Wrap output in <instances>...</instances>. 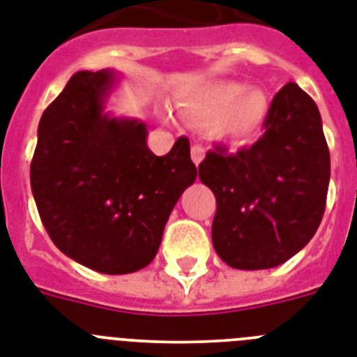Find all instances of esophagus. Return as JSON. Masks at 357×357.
I'll list each match as a JSON object with an SVG mask.
<instances>
[{
	"label": "esophagus",
	"mask_w": 357,
	"mask_h": 357,
	"mask_svg": "<svg viewBox=\"0 0 357 357\" xmlns=\"http://www.w3.org/2000/svg\"><path fill=\"white\" fill-rule=\"evenodd\" d=\"M190 155H192L194 165H196V167H198V165L202 163V161H204V158H205V150H204V146H199V144H194L192 149H190Z\"/></svg>",
	"instance_id": "obj_1"
}]
</instances>
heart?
Masks as SVG:
<instances>
[{
    "instance_id": "obj_1",
    "label": "heart",
    "mask_w": 357,
    "mask_h": 357,
    "mask_svg": "<svg viewBox=\"0 0 357 357\" xmlns=\"http://www.w3.org/2000/svg\"><path fill=\"white\" fill-rule=\"evenodd\" d=\"M179 106L194 123L208 124L214 141L234 149L257 141L269 117V95L236 80L208 84L187 95Z\"/></svg>"
}]
</instances>
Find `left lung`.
Here are the masks:
<instances>
[{"label":"left lung","mask_w":357,"mask_h":357,"mask_svg":"<svg viewBox=\"0 0 357 357\" xmlns=\"http://www.w3.org/2000/svg\"><path fill=\"white\" fill-rule=\"evenodd\" d=\"M199 179L214 192L213 245L234 269H269L299 253L323 218L330 152L317 104L295 82L269 106L249 149L207 152Z\"/></svg>","instance_id":"obj_1"}]
</instances>
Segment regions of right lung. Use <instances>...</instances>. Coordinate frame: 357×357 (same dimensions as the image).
Returning <instances> with one entry per match:
<instances>
[{"label": "right lung", "mask_w": 357, "mask_h": 357, "mask_svg": "<svg viewBox=\"0 0 357 357\" xmlns=\"http://www.w3.org/2000/svg\"><path fill=\"white\" fill-rule=\"evenodd\" d=\"M117 75L78 71L38 124L31 188L43 227L63 255L98 273L149 266L179 196L196 179L190 144L167 155L146 124L104 112Z\"/></svg>", "instance_id": "right-lung-1"}]
</instances>
